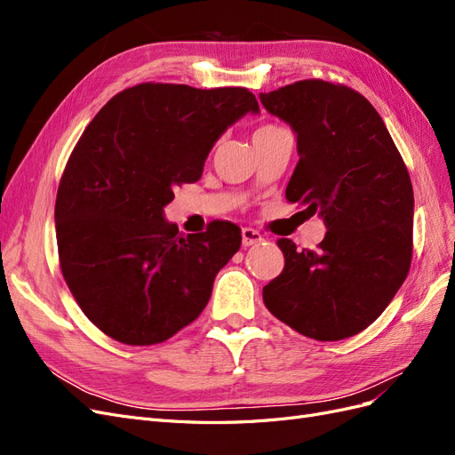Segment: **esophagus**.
<instances>
[{"label":"esophagus","mask_w":455,"mask_h":455,"mask_svg":"<svg viewBox=\"0 0 455 455\" xmlns=\"http://www.w3.org/2000/svg\"><path fill=\"white\" fill-rule=\"evenodd\" d=\"M241 237H243V246H252V244H258L264 241V237H261V233L252 229V228H243L241 229Z\"/></svg>","instance_id":"1"}]
</instances>
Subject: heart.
I'll list each match as a JSON object with an SVG mask.
<instances>
[{
    "instance_id": "heart-1",
    "label": "heart",
    "mask_w": 455,
    "mask_h": 455,
    "mask_svg": "<svg viewBox=\"0 0 455 455\" xmlns=\"http://www.w3.org/2000/svg\"><path fill=\"white\" fill-rule=\"evenodd\" d=\"M277 129H283V127H279V125H261L259 129L254 131V139H256V136L267 134V132H273V131H277Z\"/></svg>"
}]
</instances>
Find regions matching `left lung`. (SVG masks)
Here are the masks:
<instances>
[{"label": "left lung", "instance_id": "1", "mask_svg": "<svg viewBox=\"0 0 455 455\" xmlns=\"http://www.w3.org/2000/svg\"><path fill=\"white\" fill-rule=\"evenodd\" d=\"M259 100L298 134L286 201L319 212L328 228L316 251L277 241L284 269L264 286V304L307 338H351L391 304L410 271L408 169L376 108L351 87L304 79Z\"/></svg>", "mask_w": 455, "mask_h": 455}]
</instances>
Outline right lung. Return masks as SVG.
Returning <instances> with one entry per match:
<instances>
[{"instance_id": "1", "label": "right lung", "mask_w": 455, "mask_h": 455, "mask_svg": "<svg viewBox=\"0 0 455 455\" xmlns=\"http://www.w3.org/2000/svg\"><path fill=\"white\" fill-rule=\"evenodd\" d=\"M246 112L244 87L140 84L117 92L77 140L54 226L64 281L87 319L125 346H154L194 323L241 229L214 220L182 235L164 222L174 189L194 184L214 142Z\"/></svg>"}]
</instances>
